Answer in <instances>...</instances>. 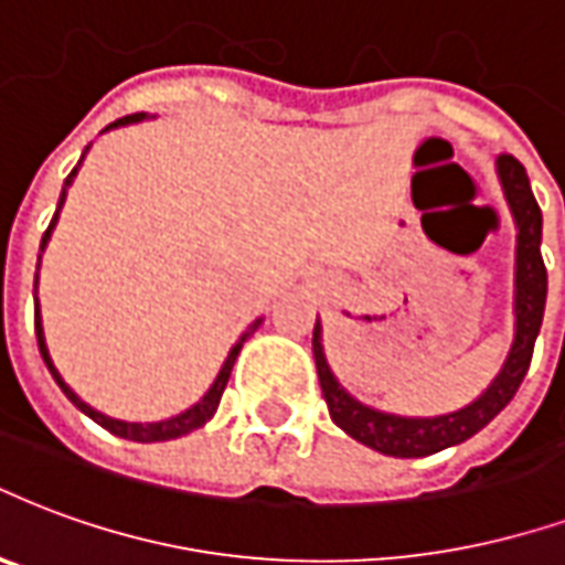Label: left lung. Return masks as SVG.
I'll return each instance as SVG.
<instances>
[{
  "instance_id": "obj_1",
  "label": "left lung",
  "mask_w": 565,
  "mask_h": 565,
  "mask_svg": "<svg viewBox=\"0 0 565 565\" xmlns=\"http://www.w3.org/2000/svg\"><path fill=\"white\" fill-rule=\"evenodd\" d=\"M497 173L503 182L505 200L515 215L518 224V257H515V341L509 350L503 371L497 374L491 386L482 395L449 416H434V419H404L392 413L371 411L356 398H350L344 388L338 386L332 371L326 365L323 347H320V323H315V362L317 377L323 398L329 404V416L341 431L353 440L365 443L392 458H425V455L449 449L455 443L470 440L503 411L509 401L515 398L521 380L527 374L533 344H536L539 326L545 315V296H548V271L542 263V209H539L524 164L515 154H500L497 158Z\"/></svg>"
}]
</instances>
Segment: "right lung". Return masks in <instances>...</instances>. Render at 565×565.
<instances>
[{
    "label": "right lung",
    "instance_id": "1",
    "mask_svg": "<svg viewBox=\"0 0 565 565\" xmlns=\"http://www.w3.org/2000/svg\"><path fill=\"white\" fill-rule=\"evenodd\" d=\"M146 113H131V116H122V119H116V122H110L107 128H116V125H128V122H140L143 119ZM104 128V131H107ZM89 149V146H86ZM74 173H77V167L71 170L68 179H65V188L71 185V179H74ZM65 188H62V200H65ZM62 200H60V206H62ZM53 224H56V215H53V221H50V227L47 233H44V239H41V250H44V245H47L50 239V230H53ZM35 284H38V275H35ZM260 326V320L257 323L250 326L248 332L239 338V344L233 347L230 350V356L227 362H224V367H221V374L215 377V383H212V388H209L206 395H203V401L200 404H194L191 411L185 413H179V416H173V419H167V422H119V419H110V416H104V413L98 411H92L89 404L86 401H81L74 392H71V386L65 383V380L60 377V371L53 367V362H50V353H47V344H44V329H41V311H38V299H35V335H38V350H41V356H44V362H47L50 367V374H53V380L60 383V388L68 395V401L74 404V407H81L89 419H95L102 428H107L110 434H116V437H125V440H134V443H161V440H177V437H182V434L188 431H198V428H203L212 416H215V411H218V401L221 395H224V386H227V380H230V371H233V362H236V356H239V350H242V341L254 332Z\"/></svg>",
    "mask_w": 565,
    "mask_h": 565
}]
</instances>
